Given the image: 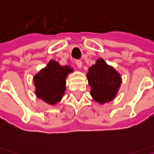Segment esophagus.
Here are the masks:
<instances>
[{
    "label": "esophagus",
    "instance_id": "1",
    "mask_svg": "<svg viewBox=\"0 0 154 154\" xmlns=\"http://www.w3.org/2000/svg\"><path fill=\"white\" fill-rule=\"evenodd\" d=\"M75 63H76V65L77 66V67H82V61L81 60H77L76 62H75Z\"/></svg>",
    "mask_w": 154,
    "mask_h": 154
}]
</instances>
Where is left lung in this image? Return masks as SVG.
I'll return each instance as SVG.
<instances>
[{
	"label": "left lung",
	"instance_id": "8db88e82",
	"mask_svg": "<svg viewBox=\"0 0 154 154\" xmlns=\"http://www.w3.org/2000/svg\"><path fill=\"white\" fill-rule=\"evenodd\" d=\"M87 77L91 87V96L100 105L115 99L122 82L120 74L101 57L89 67Z\"/></svg>",
	"mask_w": 154,
	"mask_h": 154
}]
</instances>
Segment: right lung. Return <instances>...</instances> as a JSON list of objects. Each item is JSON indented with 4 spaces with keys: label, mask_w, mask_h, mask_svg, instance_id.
<instances>
[{
    "label": "right lung",
    "mask_w": 154,
    "mask_h": 154,
    "mask_svg": "<svg viewBox=\"0 0 154 154\" xmlns=\"http://www.w3.org/2000/svg\"><path fill=\"white\" fill-rule=\"evenodd\" d=\"M72 72L73 69L69 65L61 66L57 61H49L34 77L36 97L48 105H56L63 97L66 78Z\"/></svg>",
    "instance_id": "add662e5"
}]
</instances>
